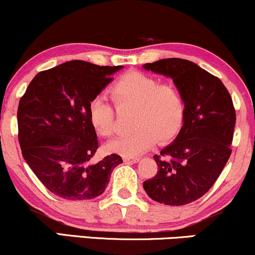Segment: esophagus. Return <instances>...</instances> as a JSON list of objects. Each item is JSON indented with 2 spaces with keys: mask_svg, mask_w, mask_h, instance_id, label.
Returning <instances> with one entry per match:
<instances>
[{
  "mask_svg": "<svg viewBox=\"0 0 255 255\" xmlns=\"http://www.w3.org/2000/svg\"><path fill=\"white\" fill-rule=\"evenodd\" d=\"M124 161L127 163H137L139 161V157H124Z\"/></svg>",
  "mask_w": 255,
  "mask_h": 255,
  "instance_id": "obj_1",
  "label": "esophagus"
}]
</instances>
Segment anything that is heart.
Here are the masks:
<instances>
[{
    "label": "heart",
    "instance_id": "b5f03b06",
    "mask_svg": "<svg viewBox=\"0 0 255 255\" xmlns=\"http://www.w3.org/2000/svg\"><path fill=\"white\" fill-rule=\"evenodd\" d=\"M110 95L118 109L133 110L132 132L107 143V150L124 157H134L156 142L166 144L180 132L185 119V101L175 86L154 77L130 71L110 87ZM95 132L111 136L116 131L115 110L104 98L93 99L88 109Z\"/></svg>",
    "mask_w": 255,
    "mask_h": 255
}]
</instances>
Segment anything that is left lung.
Instances as JSON below:
<instances>
[{"mask_svg":"<svg viewBox=\"0 0 255 255\" xmlns=\"http://www.w3.org/2000/svg\"><path fill=\"white\" fill-rule=\"evenodd\" d=\"M143 69L172 79L185 101L180 132L155 155L157 174L143 187L155 202L188 204L210 190L232 154L236 122L232 97L218 77L186 59H160Z\"/></svg>","mask_w":255,"mask_h":255,"instance_id":"1","label":"left lung"}]
</instances>
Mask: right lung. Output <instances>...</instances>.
Instances as JSON below:
<instances>
[{"label":"right lung","instance_id":"obj_1","mask_svg":"<svg viewBox=\"0 0 255 255\" xmlns=\"http://www.w3.org/2000/svg\"><path fill=\"white\" fill-rule=\"evenodd\" d=\"M124 67H100L70 61L40 71L17 107L21 152L50 192L68 200L100 196L122 157L111 154L99 162L97 132L88 109Z\"/></svg>","mask_w":255,"mask_h":255}]
</instances>
